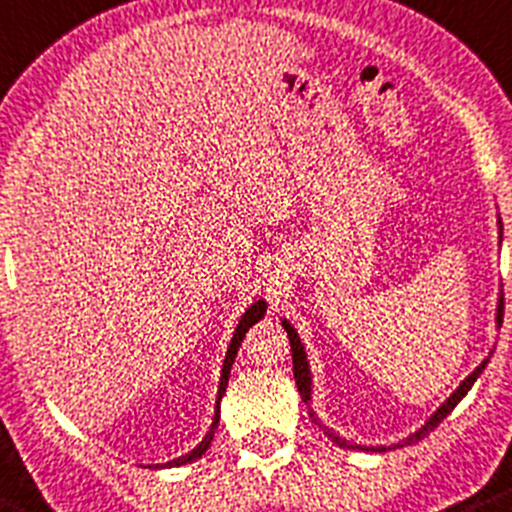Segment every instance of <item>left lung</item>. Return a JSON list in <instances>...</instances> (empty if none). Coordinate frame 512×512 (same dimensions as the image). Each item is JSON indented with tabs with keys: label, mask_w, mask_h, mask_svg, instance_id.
I'll use <instances>...</instances> for the list:
<instances>
[{
	"label": "left lung",
	"mask_w": 512,
	"mask_h": 512,
	"mask_svg": "<svg viewBox=\"0 0 512 512\" xmlns=\"http://www.w3.org/2000/svg\"><path fill=\"white\" fill-rule=\"evenodd\" d=\"M498 225H500V230H503V222L498 220ZM503 307H505V302H503V295H500V300H498V310H495V322H498V327L503 325ZM282 327H285V330H287V337H290V347H292V372H295L297 390H300V398H302V403H305L307 408H310V403H312V375H310V362H307L305 347H302V342H300V335H297V330H295V327L290 325V322H287V320H282ZM485 365H488V360H483V362H480V365L475 367V370L470 372V375L465 377L463 382H460V385H458V390H455V393L450 395V398L445 400V403L440 405V408L435 410L433 415H430V420H428V423L423 425V428H420V430H415V433H413V435H408V438H405V440H400L398 445H357V443H350V440L340 438V435H335V433H332V430H327L325 425H320V420L315 418V413H312V410H310V418L315 420V423L320 425L322 430H325V435H327V438H330L332 443H337V445H340V448H357V450H372V453H385V450H395V448H403V445H413V443H418V440L428 438V435L433 433V430L438 428V425L443 423V420L448 418L450 413H453V410H455V405H458L460 400H463L465 395H468V390L473 388V382L478 380V377H480V372L485 370Z\"/></svg>",
	"instance_id": "8db88e82"
}]
</instances>
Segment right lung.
<instances>
[{"mask_svg": "<svg viewBox=\"0 0 512 512\" xmlns=\"http://www.w3.org/2000/svg\"><path fill=\"white\" fill-rule=\"evenodd\" d=\"M267 312V302L265 300H257L252 302L250 307L245 310V315L240 317V322H237L235 327V335H232L230 340V347H227V355H225V362H222V375H220V388H217V405H215V418H212V425H210V433L202 438V443L197 445V448H192L190 453L180 455V458L170 460V463L165 465H155V468H177V465H187V463H195V460H200L202 455L207 453V448H210L212 438H215V430H217V423H220V400L222 395H225V388H227V380H230V370H232V362H235L237 357V350H240L242 340H245V332L250 330L255 322H260L262 317H265ZM147 468H152V465H147Z\"/></svg>", "mask_w": 512, "mask_h": 512, "instance_id": "1", "label": "right lung"}]
</instances>
